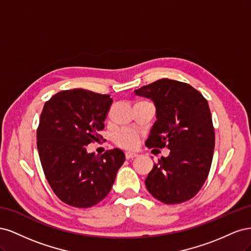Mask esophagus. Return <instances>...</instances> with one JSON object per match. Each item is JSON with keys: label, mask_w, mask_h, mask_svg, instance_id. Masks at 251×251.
I'll return each instance as SVG.
<instances>
[{"label": "esophagus", "mask_w": 251, "mask_h": 251, "mask_svg": "<svg viewBox=\"0 0 251 251\" xmlns=\"http://www.w3.org/2000/svg\"><path fill=\"white\" fill-rule=\"evenodd\" d=\"M137 156H138V154L132 153V151H126V159H133V158L137 157Z\"/></svg>", "instance_id": "34e87169"}]
</instances>
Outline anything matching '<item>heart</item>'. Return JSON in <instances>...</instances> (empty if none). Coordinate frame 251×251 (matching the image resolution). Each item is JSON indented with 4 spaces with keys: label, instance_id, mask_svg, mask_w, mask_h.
Masks as SVG:
<instances>
[{
    "label": "heart",
    "instance_id": "obj_1",
    "mask_svg": "<svg viewBox=\"0 0 251 251\" xmlns=\"http://www.w3.org/2000/svg\"><path fill=\"white\" fill-rule=\"evenodd\" d=\"M137 134L131 130H121L115 136V141L118 146L127 149L134 148L136 142H137Z\"/></svg>",
    "mask_w": 251,
    "mask_h": 251
}]
</instances>
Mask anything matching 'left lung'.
Segmentation results:
<instances>
[{
  "mask_svg": "<svg viewBox=\"0 0 251 251\" xmlns=\"http://www.w3.org/2000/svg\"><path fill=\"white\" fill-rule=\"evenodd\" d=\"M134 92L149 98L156 108L157 120L146 146L171 150L148 175V191L165 204L192 199L206 180L214 155L215 130L207 100L188 83L169 78Z\"/></svg>",
  "mask_w": 251,
  "mask_h": 251,
  "instance_id": "left-lung-1",
  "label": "left lung"
}]
</instances>
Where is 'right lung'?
Instances as JSON below:
<instances>
[{
	"mask_svg": "<svg viewBox=\"0 0 251 251\" xmlns=\"http://www.w3.org/2000/svg\"><path fill=\"white\" fill-rule=\"evenodd\" d=\"M112 102L110 95L73 89L44 104L36 132L41 163L53 192L71 206L87 208L103 200L126 160L119 149L101 156L86 149L100 138Z\"/></svg>",
	"mask_w": 251,
	"mask_h": 251,
	"instance_id": "obj_1",
	"label": "right lung"
}]
</instances>
